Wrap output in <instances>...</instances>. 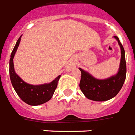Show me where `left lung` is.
<instances>
[{
  "label": "left lung",
  "mask_w": 135,
  "mask_h": 135,
  "mask_svg": "<svg viewBox=\"0 0 135 135\" xmlns=\"http://www.w3.org/2000/svg\"><path fill=\"white\" fill-rule=\"evenodd\" d=\"M120 46L121 57L118 73L109 78L99 79L79 68L81 76L80 87L86 98L98 102L107 101L115 97L122 88L126 77V62L125 50L119 39L114 36Z\"/></svg>",
  "instance_id": "obj_1"
}]
</instances>
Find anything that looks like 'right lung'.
Listing matches in <instances>:
<instances>
[{
  "label": "right lung",
  "instance_id": "add662e5",
  "mask_svg": "<svg viewBox=\"0 0 135 135\" xmlns=\"http://www.w3.org/2000/svg\"><path fill=\"white\" fill-rule=\"evenodd\" d=\"M21 36L18 39L10 56L11 58L9 59V77L13 88L19 98L29 105L37 106L44 104L51 100L54 93L58 81L61 75H59L51 82L40 85L29 84L22 80L20 76L15 73L13 62V59L18 49Z\"/></svg>",
  "mask_w": 135,
  "mask_h": 135
}]
</instances>
